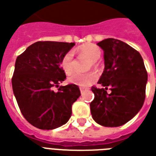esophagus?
Segmentation results:
<instances>
[{
  "instance_id": "obj_1",
  "label": "esophagus",
  "mask_w": 156,
  "mask_h": 156,
  "mask_svg": "<svg viewBox=\"0 0 156 156\" xmlns=\"http://www.w3.org/2000/svg\"><path fill=\"white\" fill-rule=\"evenodd\" d=\"M85 90H86V88H84V87H80V92H81L82 94L85 92Z\"/></svg>"
}]
</instances>
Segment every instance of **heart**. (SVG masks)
Segmentation results:
<instances>
[{
  "label": "heart",
  "instance_id": "obj_1",
  "mask_svg": "<svg viewBox=\"0 0 156 156\" xmlns=\"http://www.w3.org/2000/svg\"><path fill=\"white\" fill-rule=\"evenodd\" d=\"M76 52L78 55L87 57L90 61L92 65H95L96 61H98L101 57V52L98 46L93 44H87L79 46L76 49ZM60 65L66 74L72 73L74 69V61H73V53L72 51L67 52L63 55L61 59ZM97 74L94 73H75L70 75L69 81L73 84L78 85L79 87H87L93 84L97 79Z\"/></svg>",
  "mask_w": 156,
  "mask_h": 156
}]
</instances>
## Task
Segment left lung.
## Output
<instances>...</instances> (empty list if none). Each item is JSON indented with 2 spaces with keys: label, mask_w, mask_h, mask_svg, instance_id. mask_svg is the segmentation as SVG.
Returning a JSON list of instances; mask_svg holds the SVG:
<instances>
[{
  "label": "left lung",
  "mask_w": 156,
  "mask_h": 156,
  "mask_svg": "<svg viewBox=\"0 0 156 156\" xmlns=\"http://www.w3.org/2000/svg\"><path fill=\"white\" fill-rule=\"evenodd\" d=\"M104 52V70L98 83L92 87L94 99L91 113L98 124L116 127L126 124L141 109L147 83L144 61L140 53L119 40L109 38L98 43ZM111 87L107 94V87Z\"/></svg>",
  "instance_id": "1"
}]
</instances>
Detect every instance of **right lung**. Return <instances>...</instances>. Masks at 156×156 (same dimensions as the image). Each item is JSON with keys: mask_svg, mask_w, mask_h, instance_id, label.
Wrapping results in <instances>:
<instances>
[{"mask_svg": "<svg viewBox=\"0 0 156 156\" xmlns=\"http://www.w3.org/2000/svg\"><path fill=\"white\" fill-rule=\"evenodd\" d=\"M74 43L39 41L19 55L15 64L12 88L21 113L31 125L53 130L66 124L72 105L81 95L75 84L60 86L66 79L60 67L62 58Z\"/></svg>", "mask_w": 156, "mask_h": 156, "instance_id": "add662e5", "label": "right lung"}]
</instances>
